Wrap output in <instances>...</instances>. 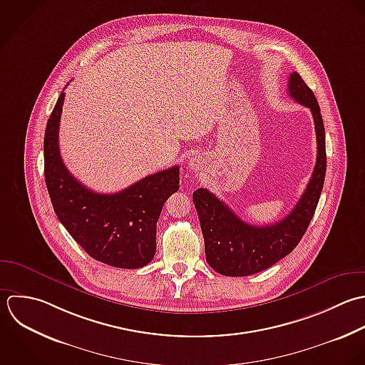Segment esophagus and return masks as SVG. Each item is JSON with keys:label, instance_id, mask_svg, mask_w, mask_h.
I'll return each instance as SVG.
<instances>
[{"label": "esophagus", "instance_id": "obj_1", "mask_svg": "<svg viewBox=\"0 0 365 365\" xmlns=\"http://www.w3.org/2000/svg\"><path fill=\"white\" fill-rule=\"evenodd\" d=\"M202 166H203V158H202V156L195 155V156H192V158L189 159V168H190L192 170H199Z\"/></svg>", "mask_w": 365, "mask_h": 365}]
</instances>
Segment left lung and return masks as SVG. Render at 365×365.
<instances>
[{"label": "left lung", "instance_id": "8db88e82", "mask_svg": "<svg viewBox=\"0 0 365 365\" xmlns=\"http://www.w3.org/2000/svg\"><path fill=\"white\" fill-rule=\"evenodd\" d=\"M289 95L310 108L317 136V159L310 182L293 210L280 222L253 226L243 222L207 189L193 192L209 266L223 276L243 277L263 272L292 253L304 236L319 203L326 178V132L319 102L303 78L293 72Z\"/></svg>", "mask_w": 365, "mask_h": 365}]
</instances>
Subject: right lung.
<instances>
[{"instance_id": "add662e5", "label": "right lung", "mask_w": 365, "mask_h": 365, "mask_svg": "<svg viewBox=\"0 0 365 365\" xmlns=\"http://www.w3.org/2000/svg\"><path fill=\"white\" fill-rule=\"evenodd\" d=\"M63 99L61 92L43 138V175L53 210L92 259L119 269L143 267L156 252V223L162 207L179 189V166L149 175L112 195L88 189L68 172L59 153Z\"/></svg>"}]
</instances>
